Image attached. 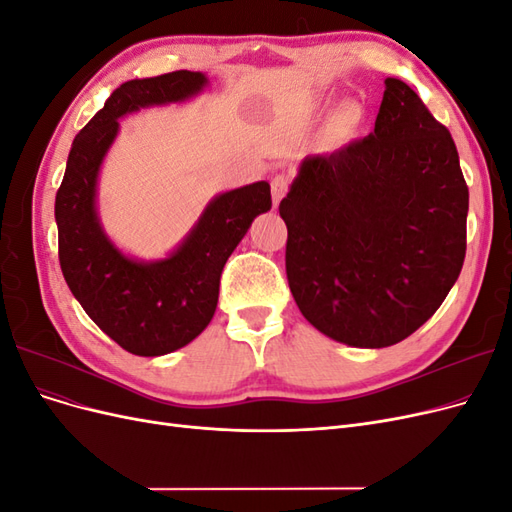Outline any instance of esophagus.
<instances>
[{
  "instance_id": "esophagus-1",
  "label": "esophagus",
  "mask_w": 512,
  "mask_h": 512,
  "mask_svg": "<svg viewBox=\"0 0 512 512\" xmlns=\"http://www.w3.org/2000/svg\"><path fill=\"white\" fill-rule=\"evenodd\" d=\"M288 190V177L286 175H275L271 179V194H273V207L280 205V200L284 198Z\"/></svg>"
}]
</instances>
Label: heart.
Wrapping results in <instances>:
<instances>
[{"label":"heart","mask_w":512,"mask_h":512,"mask_svg":"<svg viewBox=\"0 0 512 512\" xmlns=\"http://www.w3.org/2000/svg\"><path fill=\"white\" fill-rule=\"evenodd\" d=\"M339 117H342V121H350L352 119V108H346V111H342V115H339Z\"/></svg>","instance_id":"heart-1"}]
</instances>
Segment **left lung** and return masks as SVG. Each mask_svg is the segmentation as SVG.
Instances as JSON below:
<instances>
[{
    "label": "left lung",
    "instance_id": "8db88e82",
    "mask_svg": "<svg viewBox=\"0 0 512 512\" xmlns=\"http://www.w3.org/2000/svg\"><path fill=\"white\" fill-rule=\"evenodd\" d=\"M384 85L374 132L307 156L280 203L294 301L354 348L412 335L466 258L468 185L451 132L404 81Z\"/></svg>",
    "mask_w": 512,
    "mask_h": 512
}]
</instances>
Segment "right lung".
Wrapping results in <instances>:
<instances>
[{"label":"right lung","mask_w":512,"mask_h":512,"mask_svg":"<svg viewBox=\"0 0 512 512\" xmlns=\"http://www.w3.org/2000/svg\"><path fill=\"white\" fill-rule=\"evenodd\" d=\"M209 85L203 72L177 70L117 87L76 134L55 196L59 265L87 316L136 356L188 346L218 307L220 275L254 218L271 209V185L256 181L213 196L185 239L160 260L123 254L98 215V177L119 119L141 108L185 102Z\"/></svg>","instance_id":"obj_1"}]
</instances>
